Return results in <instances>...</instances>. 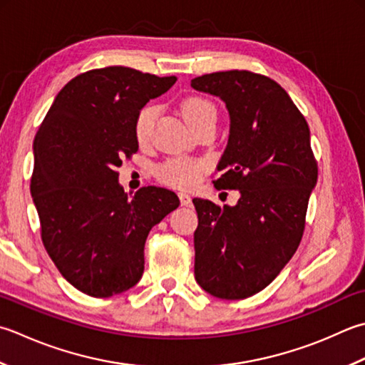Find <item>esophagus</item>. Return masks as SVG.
Here are the masks:
<instances>
[{
    "label": "esophagus",
    "instance_id": "obj_1",
    "mask_svg": "<svg viewBox=\"0 0 365 365\" xmlns=\"http://www.w3.org/2000/svg\"><path fill=\"white\" fill-rule=\"evenodd\" d=\"M178 197H180V202H182V205H190L191 204V197H190V195L188 192H178Z\"/></svg>",
    "mask_w": 365,
    "mask_h": 365
}]
</instances>
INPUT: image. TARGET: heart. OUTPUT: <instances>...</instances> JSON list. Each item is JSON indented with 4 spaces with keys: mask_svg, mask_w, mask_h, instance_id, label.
Returning <instances> with one entry per match:
<instances>
[{
    "mask_svg": "<svg viewBox=\"0 0 365 365\" xmlns=\"http://www.w3.org/2000/svg\"><path fill=\"white\" fill-rule=\"evenodd\" d=\"M180 113L187 125L195 130L207 120H215L217 110L210 101L199 96H190L180 104ZM156 118V107L145 106L139 110L134 121V135L139 144L150 139L153 121ZM205 164L199 160H169L158 168V177L164 183L175 188H190L201 177Z\"/></svg>",
    "mask_w": 365,
    "mask_h": 365,
    "instance_id": "1",
    "label": "heart"
}]
</instances>
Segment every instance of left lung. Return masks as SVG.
Instances as JSON below:
<instances>
[{"label":"left lung","instance_id":"8db88e82","mask_svg":"<svg viewBox=\"0 0 365 365\" xmlns=\"http://www.w3.org/2000/svg\"><path fill=\"white\" fill-rule=\"evenodd\" d=\"M191 87L218 96L230 112V138L215 188L239 190L235 205L195 197V277L209 294L234 301L274 282L301 244L318 180L310 130L289 95L250 71L212 73Z\"/></svg>","mask_w":365,"mask_h":365}]
</instances>
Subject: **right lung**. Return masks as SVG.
Here are the masks:
<instances>
[{
	"instance_id": "1",
	"label": "right lung",
	"mask_w": 365,
	"mask_h": 365,
	"mask_svg": "<svg viewBox=\"0 0 365 365\" xmlns=\"http://www.w3.org/2000/svg\"><path fill=\"white\" fill-rule=\"evenodd\" d=\"M175 81L125 66L87 71L61 88L34 138L30 188L42 244L60 274L91 297L140 280L150 230L180 204L158 187L128 196L117 173L139 148V110Z\"/></svg>"
}]
</instances>
